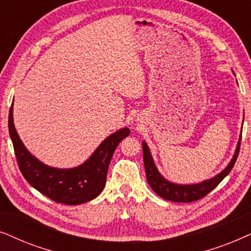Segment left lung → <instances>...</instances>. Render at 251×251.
Instances as JSON below:
<instances>
[{"mask_svg":"<svg viewBox=\"0 0 251 251\" xmlns=\"http://www.w3.org/2000/svg\"><path fill=\"white\" fill-rule=\"evenodd\" d=\"M240 145H241V139L239 140L238 147H236L235 154L227 167L222 171L217 176L211 178V179L202 181L200 184L194 185H178L164 179L157 171L155 164L153 162L152 155H151L149 147L146 143H143V155H144V166H145L146 178L149 181L150 186L152 190L159 195V197L166 199L168 201L173 202H194L200 200L208 195L224 178L229 174L234 163L238 159Z\"/></svg>","mask_w":251,"mask_h":251,"instance_id":"1","label":"left lung"}]
</instances>
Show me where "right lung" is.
<instances>
[{
  "instance_id": "right-lung-1",
  "label": "right lung",
  "mask_w": 251,
  "mask_h": 251,
  "mask_svg": "<svg viewBox=\"0 0 251 251\" xmlns=\"http://www.w3.org/2000/svg\"><path fill=\"white\" fill-rule=\"evenodd\" d=\"M9 132L17 163L25 179L52 201L75 205L91 201L100 194L113 153L120 142L129 136L130 130L123 128L113 133L99 145L87 162L73 169L48 167L26 150L13 126L12 105L9 112Z\"/></svg>"
}]
</instances>
